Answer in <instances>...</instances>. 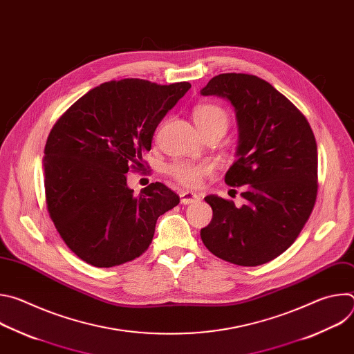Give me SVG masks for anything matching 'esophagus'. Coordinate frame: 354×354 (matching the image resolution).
<instances>
[{
  "mask_svg": "<svg viewBox=\"0 0 354 354\" xmlns=\"http://www.w3.org/2000/svg\"><path fill=\"white\" fill-rule=\"evenodd\" d=\"M198 200H200V196L197 193H193V192H182L180 193L182 205H192V203H194V201H198Z\"/></svg>",
  "mask_w": 354,
  "mask_h": 354,
  "instance_id": "esophagus-1",
  "label": "esophagus"
}]
</instances>
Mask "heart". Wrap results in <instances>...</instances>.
<instances>
[{"instance_id":"1","label":"heart","mask_w":354,"mask_h":354,"mask_svg":"<svg viewBox=\"0 0 354 354\" xmlns=\"http://www.w3.org/2000/svg\"><path fill=\"white\" fill-rule=\"evenodd\" d=\"M194 122L198 130L203 133L212 130H223L225 133L228 126L227 112L214 104H203L196 106ZM168 174L180 185L186 187H198L203 183L205 178L213 174V167L207 162H189L178 161L168 168Z\"/></svg>"}]
</instances>
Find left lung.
Masks as SVG:
<instances>
[{
    "instance_id": "obj_1",
    "label": "left lung",
    "mask_w": 354,
    "mask_h": 354,
    "mask_svg": "<svg viewBox=\"0 0 354 354\" xmlns=\"http://www.w3.org/2000/svg\"><path fill=\"white\" fill-rule=\"evenodd\" d=\"M201 95L227 97L236 113L238 160L225 183L243 186L246 203L210 194V224L200 236L217 258L239 266L268 263L288 249L308 221L318 193L313 129L290 100L250 74L213 77Z\"/></svg>"
}]
</instances>
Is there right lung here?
Instances as JSON below:
<instances>
[{"label":"right lung","instance_id":"add662e5","mask_svg":"<svg viewBox=\"0 0 354 354\" xmlns=\"http://www.w3.org/2000/svg\"><path fill=\"white\" fill-rule=\"evenodd\" d=\"M140 78L109 81L70 106L44 147L50 218L66 245L95 268L130 262L148 249L160 216L179 205L161 182L127 187L129 169L144 168L157 126L190 89Z\"/></svg>","mask_w":354,"mask_h":354}]
</instances>
